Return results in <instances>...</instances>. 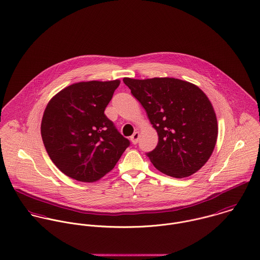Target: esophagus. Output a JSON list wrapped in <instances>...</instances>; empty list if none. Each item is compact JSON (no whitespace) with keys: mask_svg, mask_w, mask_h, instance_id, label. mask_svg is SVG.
<instances>
[{"mask_svg":"<svg viewBox=\"0 0 260 260\" xmlns=\"http://www.w3.org/2000/svg\"><path fill=\"white\" fill-rule=\"evenodd\" d=\"M138 139H139V133L138 132H134V134L130 137V140L133 144H137L138 143Z\"/></svg>","mask_w":260,"mask_h":260,"instance_id":"obj_1","label":"esophagus"}]
</instances>
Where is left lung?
Here are the masks:
<instances>
[{
  "mask_svg": "<svg viewBox=\"0 0 260 260\" xmlns=\"http://www.w3.org/2000/svg\"><path fill=\"white\" fill-rule=\"evenodd\" d=\"M157 131V146L146 153L162 173L182 178L197 173L216 145L218 124L204 91L181 80L124 78Z\"/></svg>",
  "mask_w": 260,
  "mask_h": 260,
  "instance_id": "obj_1",
  "label": "left lung"
}]
</instances>
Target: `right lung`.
I'll return each instance as SVG.
<instances>
[{
    "mask_svg": "<svg viewBox=\"0 0 260 260\" xmlns=\"http://www.w3.org/2000/svg\"><path fill=\"white\" fill-rule=\"evenodd\" d=\"M120 81L82 82L48 103L41 136L53 164L68 176L92 182L111 172L130 145L105 115Z\"/></svg>",
    "mask_w": 260,
    "mask_h": 260,
    "instance_id": "right-lung-1",
    "label": "right lung"
}]
</instances>
